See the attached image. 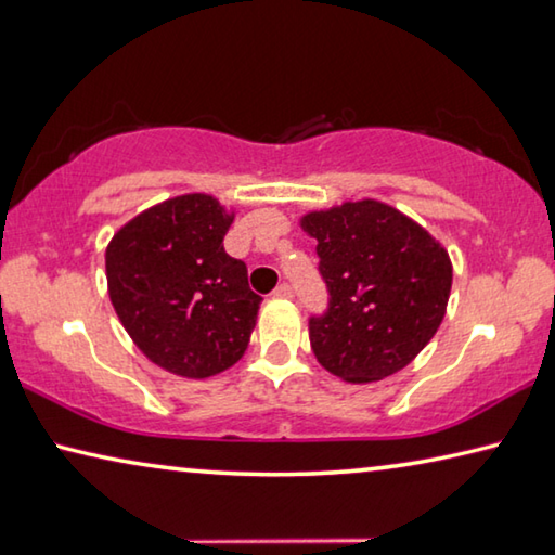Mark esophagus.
<instances>
[{
    "mask_svg": "<svg viewBox=\"0 0 555 555\" xmlns=\"http://www.w3.org/2000/svg\"><path fill=\"white\" fill-rule=\"evenodd\" d=\"M292 296H294V292H292V286H288V284H279L274 288V298H292Z\"/></svg>",
    "mask_w": 555,
    "mask_h": 555,
    "instance_id": "obj_1",
    "label": "esophagus"
}]
</instances>
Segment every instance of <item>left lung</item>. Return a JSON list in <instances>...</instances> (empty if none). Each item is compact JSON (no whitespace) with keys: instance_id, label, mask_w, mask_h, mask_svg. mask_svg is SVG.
<instances>
[{"instance_id":"1","label":"left lung","mask_w":555,"mask_h":555,"mask_svg":"<svg viewBox=\"0 0 555 555\" xmlns=\"http://www.w3.org/2000/svg\"><path fill=\"white\" fill-rule=\"evenodd\" d=\"M298 224L319 242L331 294L328 313L309 325L315 360L358 385L400 373L447 313L452 259L442 242L371 197L313 209Z\"/></svg>"}]
</instances>
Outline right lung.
Instances as JSON below:
<instances>
[{
  "label": "right lung",
  "instance_id": "right-lung-1",
  "mask_svg": "<svg viewBox=\"0 0 555 555\" xmlns=\"http://www.w3.org/2000/svg\"><path fill=\"white\" fill-rule=\"evenodd\" d=\"M234 209L205 192L143 209L105 246L108 296L151 363L205 380L244 356L261 296L224 251Z\"/></svg>",
  "mask_w": 555,
  "mask_h": 555
}]
</instances>
